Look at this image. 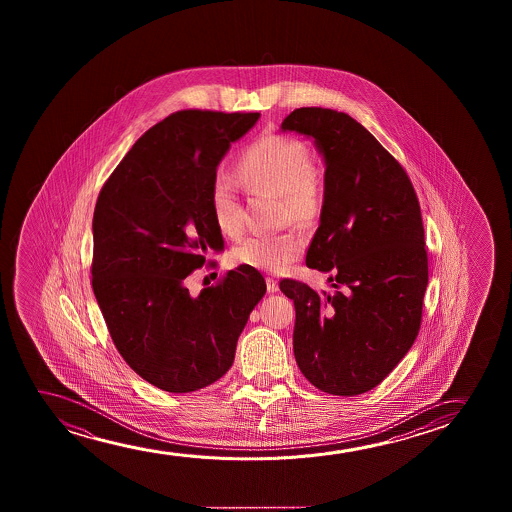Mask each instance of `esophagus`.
I'll use <instances>...</instances> for the list:
<instances>
[{
  "label": "esophagus",
  "instance_id": "1",
  "mask_svg": "<svg viewBox=\"0 0 512 512\" xmlns=\"http://www.w3.org/2000/svg\"><path fill=\"white\" fill-rule=\"evenodd\" d=\"M266 285L267 292H269V294H274V292H278V281L274 280V278H267Z\"/></svg>",
  "mask_w": 512,
  "mask_h": 512
}]
</instances>
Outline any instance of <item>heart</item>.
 I'll use <instances>...</instances> for the list:
<instances>
[{"instance_id":"b5f03b06","label":"heart","mask_w":512,"mask_h":512,"mask_svg":"<svg viewBox=\"0 0 512 512\" xmlns=\"http://www.w3.org/2000/svg\"><path fill=\"white\" fill-rule=\"evenodd\" d=\"M238 175L252 189L278 197L283 215L297 225H311L323 210V185L311 166L308 147L299 140L269 134L255 141L238 162ZM211 211L222 234L234 238L243 217L231 178L215 176ZM304 241L297 232L255 234L234 248L232 257L243 266L281 273L301 257Z\"/></svg>"}]
</instances>
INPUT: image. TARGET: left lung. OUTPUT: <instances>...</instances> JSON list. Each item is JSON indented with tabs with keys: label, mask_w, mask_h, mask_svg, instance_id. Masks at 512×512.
<instances>
[{
	"label": "left lung",
	"mask_w": 512,
	"mask_h": 512,
	"mask_svg": "<svg viewBox=\"0 0 512 512\" xmlns=\"http://www.w3.org/2000/svg\"><path fill=\"white\" fill-rule=\"evenodd\" d=\"M281 131L313 138L325 161L306 266L337 288L280 281L295 306V360L318 390L353 397L378 386L418 336L428 283L420 203L399 162L350 115L297 108Z\"/></svg>",
	"instance_id": "1"
}]
</instances>
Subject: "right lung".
<instances>
[{
	"label": "right lung",
	"mask_w": 512,
	"mask_h": 512,
	"mask_svg": "<svg viewBox=\"0 0 512 512\" xmlns=\"http://www.w3.org/2000/svg\"><path fill=\"white\" fill-rule=\"evenodd\" d=\"M260 113L183 110L141 136L99 192L92 290L122 358L164 392L204 388L231 369L238 337L266 294L255 267L192 297L185 278L224 238L211 183Z\"/></svg>",
	"instance_id": "1"
}]
</instances>
